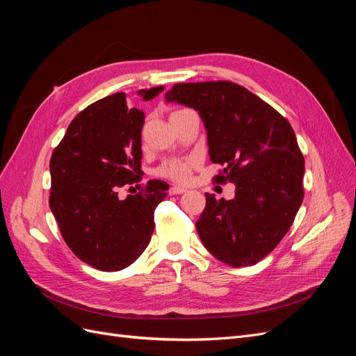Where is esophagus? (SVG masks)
Returning <instances> with one entry per match:
<instances>
[{
	"mask_svg": "<svg viewBox=\"0 0 356 356\" xmlns=\"http://www.w3.org/2000/svg\"><path fill=\"white\" fill-rule=\"evenodd\" d=\"M187 190L184 188V187H179V186H174V187H170L169 188V195H172V196H175V195H182V193H186Z\"/></svg>",
	"mask_w": 356,
	"mask_h": 356,
	"instance_id": "obj_1",
	"label": "esophagus"
}]
</instances>
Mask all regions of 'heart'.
Instances as JSON below:
<instances>
[{
	"instance_id": "b5f03b06",
	"label": "heart",
	"mask_w": 356,
	"mask_h": 356,
	"mask_svg": "<svg viewBox=\"0 0 356 356\" xmlns=\"http://www.w3.org/2000/svg\"><path fill=\"white\" fill-rule=\"evenodd\" d=\"M191 168H193L191 160H170V161H166V163L159 169V175L166 177L177 182H187L191 175Z\"/></svg>"
}]
</instances>
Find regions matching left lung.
Returning a JSON list of instances; mask_svg holds the SVG:
<instances>
[{"instance_id":"obj_1","label":"left lung","mask_w":356,"mask_h":356,"mask_svg":"<svg viewBox=\"0 0 356 356\" xmlns=\"http://www.w3.org/2000/svg\"><path fill=\"white\" fill-rule=\"evenodd\" d=\"M168 102L196 110L209 157L222 166L215 181L234 184L232 200L204 193L199 238L217 260L246 267L282 241L303 202L305 157L293 127L270 105L232 81L175 84Z\"/></svg>"}]
</instances>
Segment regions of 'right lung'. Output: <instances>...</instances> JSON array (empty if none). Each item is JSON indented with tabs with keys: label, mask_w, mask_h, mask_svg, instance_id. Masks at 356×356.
Returning <instances> with one entry per match:
<instances>
[{
	"label": "right lung",
	"mask_w": 356,
	"mask_h": 356,
	"mask_svg": "<svg viewBox=\"0 0 356 356\" xmlns=\"http://www.w3.org/2000/svg\"><path fill=\"white\" fill-rule=\"evenodd\" d=\"M163 88L141 90L153 99ZM144 113L127 110L126 95L114 93L74 118L50 159V209L63 241L81 261L102 272L131 266L154 230V209L169 186L149 179L138 195L118 188L141 175Z\"/></svg>",
	"instance_id": "add662e5"
}]
</instances>
